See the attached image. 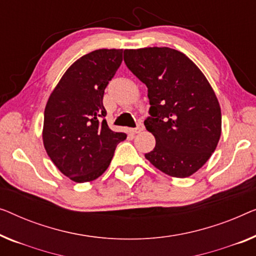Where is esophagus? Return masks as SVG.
I'll list each match as a JSON object with an SVG mask.
<instances>
[{"mask_svg": "<svg viewBox=\"0 0 256 256\" xmlns=\"http://www.w3.org/2000/svg\"><path fill=\"white\" fill-rule=\"evenodd\" d=\"M144 129V127H143V124H138L136 128H132V129H130V132L132 134H137V132H140Z\"/></svg>", "mask_w": 256, "mask_h": 256, "instance_id": "esophagus-1", "label": "esophagus"}]
</instances>
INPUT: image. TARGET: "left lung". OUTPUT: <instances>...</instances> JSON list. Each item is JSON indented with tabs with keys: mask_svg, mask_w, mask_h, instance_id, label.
<instances>
[{
	"mask_svg": "<svg viewBox=\"0 0 256 256\" xmlns=\"http://www.w3.org/2000/svg\"><path fill=\"white\" fill-rule=\"evenodd\" d=\"M128 69L148 88L156 138L146 158L159 171L187 178L208 162L222 132L220 106L203 72L190 58L168 47L124 50Z\"/></svg>",
	"mask_w": 256,
	"mask_h": 256,
	"instance_id": "obj_1",
	"label": "left lung"
}]
</instances>
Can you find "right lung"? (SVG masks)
<instances>
[{
  "label": "right lung",
  "instance_id": "obj_1",
  "mask_svg": "<svg viewBox=\"0 0 256 256\" xmlns=\"http://www.w3.org/2000/svg\"><path fill=\"white\" fill-rule=\"evenodd\" d=\"M124 50H97L74 62L52 92L44 114L42 140L54 165L75 182L106 171L124 132L105 120L104 92L122 62Z\"/></svg>",
  "mask_w": 256,
  "mask_h": 256
}]
</instances>
